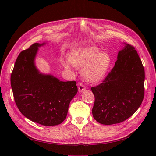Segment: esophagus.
I'll list each match as a JSON object with an SVG mask.
<instances>
[{
  "label": "esophagus",
  "mask_w": 156,
  "mask_h": 156,
  "mask_svg": "<svg viewBox=\"0 0 156 156\" xmlns=\"http://www.w3.org/2000/svg\"><path fill=\"white\" fill-rule=\"evenodd\" d=\"M78 89L79 92H83L86 90V87L84 86V84L83 83H80L78 84Z\"/></svg>",
  "instance_id": "obj_1"
}]
</instances>
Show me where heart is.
I'll return each mask as SVG.
<instances>
[{
  "mask_svg": "<svg viewBox=\"0 0 156 156\" xmlns=\"http://www.w3.org/2000/svg\"><path fill=\"white\" fill-rule=\"evenodd\" d=\"M111 62V56L107 53H100L97 47L89 46L77 51L63 65L68 69H73V65L84 66V78L89 83H97L105 77Z\"/></svg>",
  "mask_w": 156,
  "mask_h": 156,
  "instance_id": "heart-1",
  "label": "heart"
}]
</instances>
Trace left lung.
Here are the masks:
<instances>
[{"instance_id":"obj_1","label":"left lung","mask_w":156,"mask_h":156,"mask_svg":"<svg viewBox=\"0 0 156 156\" xmlns=\"http://www.w3.org/2000/svg\"><path fill=\"white\" fill-rule=\"evenodd\" d=\"M94 119L105 125L119 124L138 109L144 95V69L133 46L126 44L103 82L92 87Z\"/></svg>"}]
</instances>
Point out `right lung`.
<instances>
[{"instance_id": "add662e5", "label": "right lung", "mask_w": 156, "mask_h": 156, "mask_svg": "<svg viewBox=\"0 0 156 156\" xmlns=\"http://www.w3.org/2000/svg\"><path fill=\"white\" fill-rule=\"evenodd\" d=\"M35 43L19 55L11 75V87L19 110L28 119L43 126H56L66 118L71 100L77 93L76 82L60 81L40 73L34 64Z\"/></svg>"}]
</instances>
